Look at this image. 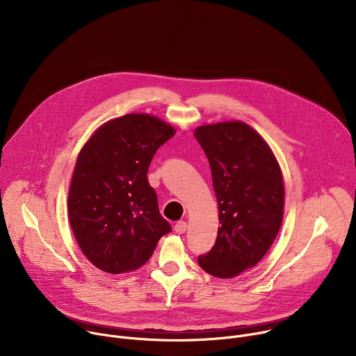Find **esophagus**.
I'll use <instances>...</instances> for the list:
<instances>
[{
	"label": "esophagus",
	"mask_w": 356,
	"mask_h": 356,
	"mask_svg": "<svg viewBox=\"0 0 356 356\" xmlns=\"http://www.w3.org/2000/svg\"><path fill=\"white\" fill-rule=\"evenodd\" d=\"M186 229H187V222H184V221H179V222H176V225H175V231H176L177 234H184V232H186Z\"/></svg>",
	"instance_id": "obj_1"
}]
</instances>
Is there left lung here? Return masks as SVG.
<instances>
[{"mask_svg":"<svg viewBox=\"0 0 356 356\" xmlns=\"http://www.w3.org/2000/svg\"><path fill=\"white\" fill-rule=\"evenodd\" d=\"M194 136L210 162L220 220L214 246L197 261L216 277H234L266 255L280 229L282 170L265 139L242 121L202 125Z\"/></svg>","mask_w":356,"mask_h":356,"instance_id":"1","label":"left lung"}]
</instances>
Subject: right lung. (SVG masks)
<instances>
[{
    "mask_svg": "<svg viewBox=\"0 0 356 356\" xmlns=\"http://www.w3.org/2000/svg\"><path fill=\"white\" fill-rule=\"evenodd\" d=\"M176 134L149 114L101 125L77 156L69 190V220L86 258L118 275L138 269L172 231L147 181L156 150Z\"/></svg>",
    "mask_w": 356,
    "mask_h": 356,
    "instance_id": "1",
    "label": "right lung"
}]
</instances>
